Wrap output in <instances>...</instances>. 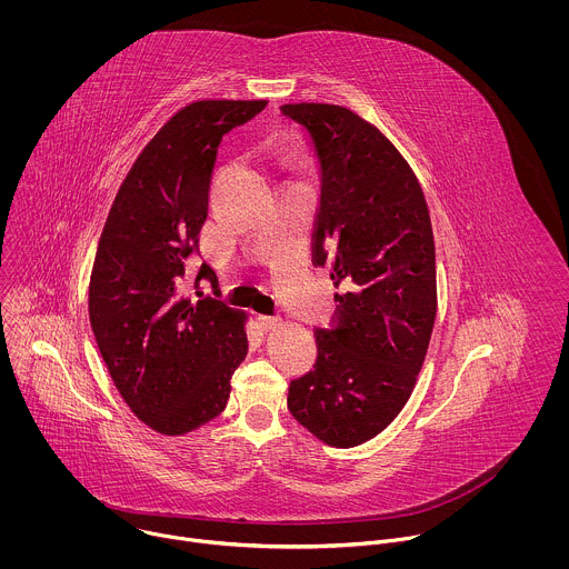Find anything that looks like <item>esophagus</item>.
<instances>
[{"instance_id":"obj_1","label":"esophagus","mask_w":569,"mask_h":569,"mask_svg":"<svg viewBox=\"0 0 569 569\" xmlns=\"http://www.w3.org/2000/svg\"><path fill=\"white\" fill-rule=\"evenodd\" d=\"M258 325H260L262 330H276L282 322H280L278 316H260V318H258Z\"/></svg>"}]
</instances>
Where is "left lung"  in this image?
I'll return each mask as SVG.
<instances>
[{"instance_id": "1", "label": "left lung", "mask_w": 569, "mask_h": 569, "mask_svg": "<svg viewBox=\"0 0 569 569\" xmlns=\"http://www.w3.org/2000/svg\"><path fill=\"white\" fill-rule=\"evenodd\" d=\"M316 149L322 197L313 264H330L337 311L318 361L291 381L293 418L330 447H357L406 407L438 307L436 247L422 188L397 147L355 111L282 104Z\"/></svg>"}]
</instances>
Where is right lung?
Wrapping results in <instances>:
<instances>
[{
    "mask_svg": "<svg viewBox=\"0 0 569 569\" xmlns=\"http://www.w3.org/2000/svg\"><path fill=\"white\" fill-rule=\"evenodd\" d=\"M267 100H197L181 107L127 172L89 278V322L131 411L163 436L188 433L230 399L247 355L243 311L183 296L199 251L217 149ZM217 280L203 262L197 280Z\"/></svg>",
    "mask_w": 569,
    "mask_h": 569,
    "instance_id": "obj_1",
    "label": "right lung"
}]
</instances>
